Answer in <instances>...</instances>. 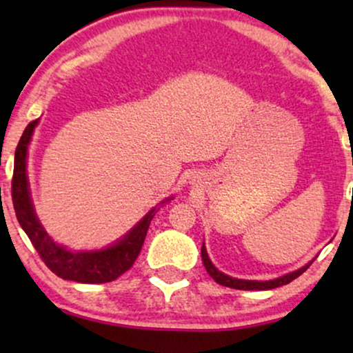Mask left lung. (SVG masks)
<instances>
[{
  "mask_svg": "<svg viewBox=\"0 0 353 353\" xmlns=\"http://www.w3.org/2000/svg\"><path fill=\"white\" fill-rule=\"evenodd\" d=\"M201 255H202V262H204L205 270H208V274L214 279V281H216L217 283H221V285L230 287V289H239V290H270V289H275V287L285 285V283L292 282L294 279H297L299 275H302L303 272H305V270L309 269L312 264V261H310L309 264L302 265L301 269L282 275V277L272 279V281H245V279H236V277H230V275H228V274L221 272V270H219L217 267L212 264V261L209 259L208 250H205L204 244H202Z\"/></svg>",
  "mask_w": 353,
  "mask_h": 353,
  "instance_id": "1",
  "label": "left lung"
}]
</instances>
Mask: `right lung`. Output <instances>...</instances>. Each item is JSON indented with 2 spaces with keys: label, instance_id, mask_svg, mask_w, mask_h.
Instances as JSON below:
<instances>
[{
  "label": "right lung",
  "instance_id": "right-lung-1",
  "mask_svg": "<svg viewBox=\"0 0 353 353\" xmlns=\"http://www.w3.org/2000/svg\"><path fill=\"white\" fill-rule=\"evenodd\" d=\"M38 123L39 119H36L26 125L14 152L11 194H13V205L19 225L30 237L31 244L38 250L39 257L43 259L48 269H51V272H54L58 277L81 283H104L116 281L119 275H123L134 264L157 205H163L172 197H165L156 208L149 210L128 234H124L114 244L104 247V249L71 250L58 244L52 241L36 216L33 199H31L30 181H28V145L31 143Z\"/></svg>",
  "mask_w": 353,
  "mask_h": 353
}]
</instances>
